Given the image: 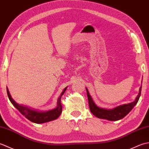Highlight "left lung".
<instances>
[{
	"mask_svg": "<svg viewBox=\"0 0 149 149\" xmlns=\"http://www.w3.org/2000/svg\"><path fill=\"white\" fill-rule=\"evenodd\" d=\"M141 86L140 88V92H139L137 97L136 98V100L134 102L127 104H123V105L118 106L112 109H105L100 108V107H97L95 105V104L94 103L92 100V98L90 95L89 92H88V89L86 88V92L90 109L91 113L99 118L106 119L110 120V121H116V120H120L127 115L132 110V109L134 107L136 104H137L141 95Z\"/></svg>",
	"mask_w": 149,
	"mask_h": 149,
	"instance_id": "8db88e82",
	"label": "left lung"
}]
</instances>
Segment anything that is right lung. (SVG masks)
<instances>
[{"mask_svg":"<svg viewBox=\"0 0 149 149\" xmlns=\"http://www.w3.org/2000/svg\"><path fill=\"white\" fill-rule=\"evenodd\" d=\"M67 88V87H66ZM66 88H65L63 91H62L61 94L60 95L58 99V106L56 109L49 111L47 112H38L36 111H33L28 108V107L19 105L15 101L12 99L9 91L7 88V93L8 96L9 97V100L11 101L13 105L16 108H17L19 111H20L22 115H24L25 117L28 120H29L30 121L32 122L36 123H42L47 122L51 120H54L56 118H58V117L61 115L62 112V106L61 104V96L64 94L65 91L66 90Z\"/></svg>","mask_w":149,"mask_h":149,"instance_id":"add662e5","label":"right lung"}]
</instances>
